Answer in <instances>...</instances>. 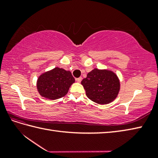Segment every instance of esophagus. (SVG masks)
<instances>
[{
  "label": "esophagus",
  "mask_w": 158,
  "mask_h": 158,
  "mask_svg": "<svg viewBox=\"0 0 158 158\" xmlns=\"http://www.w3.org/2000/svg\"><path fill=\"white\" fill-rule=\"evenodd\" d=\"M81 80H82V78H81V77H79V78H77V79H76V81H77V82H78V83H80V82H81Z\"/></svg>",
  "instance_id": "esophagus-1"
}]
</instances>
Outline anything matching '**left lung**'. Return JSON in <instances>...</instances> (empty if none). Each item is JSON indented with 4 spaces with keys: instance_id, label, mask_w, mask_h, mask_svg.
<instances>
[{
    "instance_id": "8db88e82",
    "label": "left lung",
    "mask_w": 158,
    "mask_h": 158,
    "mask_svg": "<svg viewBox=\"0 0 158 158\" xmlns=\"http://www.w3.org/2000/svg\"><path fill=\"white\" fill-rule=\"evenodd\" d=\"M81 85L88 98L99 105L113 102L120 90L118 77L113 70L108 69H93L82 80Z\"/></svg>"
}]
</instances>
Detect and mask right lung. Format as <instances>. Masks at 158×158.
<instances>
[{"mask_svg": "<svg viewBox=\"0 0 158 158\" xmlns=\"http://www.w3.org/2000/svg\"><path fill=\"white\" fill-rule=\"evenodd\" d=\"M75 82L71 72L56 67L38 77L36 88L43 98L56 100L66 96L70 87Z\"/></svg>", "mask_w": 158, "mask_h": 158, "instance_id": "obj_1", "label": "right lung"}]
</instances>
